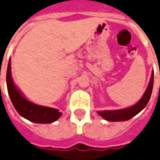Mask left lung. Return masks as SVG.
I'll use <instances>...</instances> for the list:
<instances>
[{
	"label": "left lung",
	"instance_id": "1",
	"mask_svg": "<svg viewBox=\"0 0 160 160\" xmlns=\"http://www.w3.org/2000/svg\"><path fill=\"white\" fill-rule=\"evenodd\" d=\"M152 86H153V72L152 73L149 84H148V86L144 95L135 105L130 108H125V109L99 111L98 114L102 117L103 119H106V120L113 121V122H115V121H125V120L131 119L132 117L137 115V113H140L141 111L146 107L148 102H149L151 94H152Z\"/></svg>",
	"mask_w": 160,
	"mask_h": 160
}]
</instances>
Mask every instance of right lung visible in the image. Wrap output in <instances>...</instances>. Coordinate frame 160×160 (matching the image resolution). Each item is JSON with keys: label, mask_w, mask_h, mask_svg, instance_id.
I'll return each instance as SVG.
<instances>
[{"label": "right lung", "mask_w": 160, "mask_h": 160, "mask_svg": "<svg viewBox=\"0 0 160 160\" xmlns=\"http://www.w3.org/2000/svg\"><path fill=\"white\" fill-rule=\"evenodd\" d=\"M7 86L9 97L15 109L23 118L29 121L40 124H48L56 121L62 115L58 109L41 106L28 101L14 85L11 74V59L7 71Z\"/></svg>", "instance_id": "1"}]
</instances>
